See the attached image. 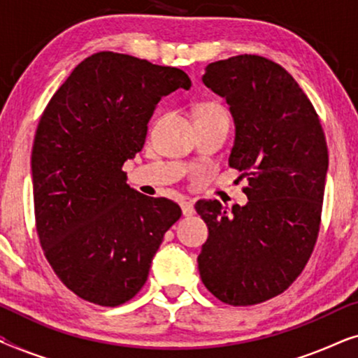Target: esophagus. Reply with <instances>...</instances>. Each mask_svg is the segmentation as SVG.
I'll list each match as a JSON object with an SVG mask.
<instances>
[{
    "label": "esophagus",
    "instance_id": "34e87169",
    "mask_svg": "<svg viewBox=\"0 0 358 358\" xmlns=\"http://www.w3.org/2000/svg\"><path fill=\"white\" fill-rule=\"evenodd\" d=\"M180 208H182V213L185 215V217H192V215L195 213V208H194L192 202H187V200L180 202Z\"/></svg>",
    "mask_w": 358,
    "mask_h": 358
}]
</instances>
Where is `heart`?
<instances>
[{"label": "heart", "instance_id": "1", "mask_svg": "<svg viewBox=\"0 0 358 358\" xmlns=\"http://www.w3.org/2000/svg\"><path fill=\"white\" fill-rule=\"evenodd\" d=\"M213 115H227L224 107L215 101L202 102V104L197 107V110H195V119H199V117H213Z\"/></svg>", "mask_w": 358, "mask_h": 358}]
</instances>
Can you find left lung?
<instances>
[{
    "label": "left lung",
    "instance_id": "1",
    "mask_svg": "<svg viewBox=\"0 0 358 358\" xmlns=\"http://www.w3.org/2000/svg\"><path fill=\"white\" fill-rule=\"evenodd\" d=\"M205 86L236 124L229 168L248 178L244 207L199 200L208 227L199 254L207 290L231 306L280 295L310 261L321 227L327 143L320 115L285 68L259 55L210 63Z\"/></svg>",
    "mask_w": 358,
    "mask_h": 358
}]
</instances>
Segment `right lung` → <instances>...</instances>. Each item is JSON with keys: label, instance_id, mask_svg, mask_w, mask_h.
Segmentation results:
<instances>
[{"label": "right lung", "instance_id": "add662e5", "mask_svg": "<svg viewBox=\"0 0 358 358\" xmlns=\"http://www.w3.org/2000/svg\"><path fill=\"white\" fill-rule=\"evenodd\" d=\"M182 70L114 52L83 60L38 120L32 146L38 241L63 285L99 306L131 300L180 207L127 184L122 166L145 145L159 99Z\"/></svg>", "mask_w": 358, "mask_h": 358}]
</instances>
